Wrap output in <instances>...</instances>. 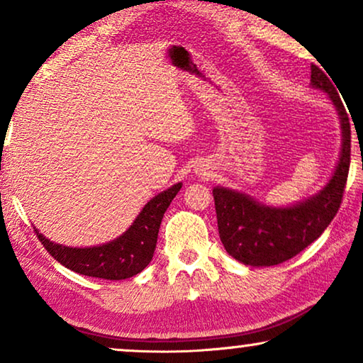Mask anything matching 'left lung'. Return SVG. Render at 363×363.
<instances>
[{
	"label": "left lung",
	"instance_id": "obj_1",
	"mask_svg": "<svg viewBox=\"0 0 363 363\" xmlns=\"http://www.w3.org/2000/svg\"><path fill=\"white\" fill-rule=\"evenodd\" d=\"M320 67L311 66V86L324 91L340 118L342 148L329 183L304 201L286 208L266 206L245 193L213 188L218 231L226 252L247 266L281 264L319 238L339 211L350 167V122L344 104Z\"/></svg>",
	"mask_w": 363,
	"mask_h": 363
}]
</instances>
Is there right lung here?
<instances>
[{
	"mask_svg": "<svg viewBox=\"0 0 363 363\" xmlns=\"http://www.w3.org/2000/svg\"><path fill=\"white\" fill-rule=\"evenodd\" d=\"M180 188L182 183H177L168 190L158 193L143 206L135 221L122 236L106 245L69 247L49 241L38 230L34 231L49 255L67 269L107 281L127 279L142 272L152 261L162 218Z\"/></svg>",
	"mask_w": 363,
	"mask_h": 363,
	"instance_id": "add662e5",
	"label": "right lung"
}]
</instances>
